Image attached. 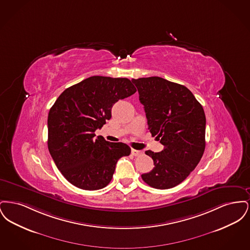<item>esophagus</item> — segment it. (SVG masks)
Listing matches in <instances>:
<instances>
[{"label": "esophagus", "mask_w": 250, "mask_h": 250, "mask_svg": "<svg viewBox=\"0 0 250 250\" xmlns=\"http://www.w3.org/2000/svg\"><path fill=\"white\" fill-rule=\"evenodd\" d=\"M131 154L133 155H135V156H139V155H142L143 154V152L142 151H138V150H135V149H132V151H131Z\"/></svg>", "instance_id": "34e87169"}]
</instances>
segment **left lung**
Instances as JSON below:
<instances>
[{
    "label": "left lung",
    "instance_id": "left-lung-1",
    "mask_svg": "<svg viewBox=\"0 0 250 250\" xmlns=\"http://www.w3.org/2000/svg\"><path fill=\"white\" fill-rule=\"evenodd\" d=\"M132 83L144 106L148 128L164 145L160 153L145 152L155 167L142 178L157 189L174 188L190 174L204 153L203 107L184 85L159 77L132 79Z\"/></svg>",
    "mask_w": 250,
    "mask_h": 250
}]
</instances>
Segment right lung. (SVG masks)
<instances>
[{"label": "right lung", "instance_id": "1", "mask_svg": "<svg viewBox=\"0 0 250 250\" xmlns=\"http://www.w3.org/2000/svg\"><path fill=\"white\" fill-rule=\"evenodd\" d=\"M126 78L90 77L65 89L49 109L48 147L55 165L84 190L107 187L116 163L130 155L128 145L109 143L95 131L111 118V107L136 93Z\"/></svg>", "mask_w": 250, "mask_h": 250}]
</instances>
